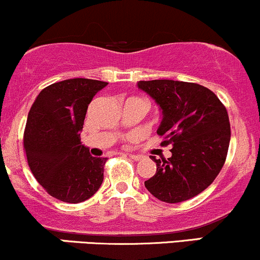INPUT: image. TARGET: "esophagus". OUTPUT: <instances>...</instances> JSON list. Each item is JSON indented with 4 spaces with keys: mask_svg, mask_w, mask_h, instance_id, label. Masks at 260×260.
Wrapping results in <instances>:
<instances>
[{
    "mask_svg": "<svg viewBox=\"0 0 260 260\" xmlns=\"http://www.w3.org/2000/svg\"><path fill=\"white\" fill-rule=\"evenodd\" d=\"M131 156V159H133V160H136V161H139V160H142L143 159V156L142 155H136V154H131L129 155Z\"/></svg>",
    "mask_w": 260,
    "mask_h": 260,
    "instance_id": "1",
    "label": "esophagus"
}]
</instances>
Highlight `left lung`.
<instances>
[{
    "mask_svg": "<svg viewBox=\"0 0 260 260\" xmlns=\"http://www.w3.org/2000/svg\"><path fill=\"white\" fill-rule=\"evenodd\" d=\"M138 86L162 110L161 145L174 147L169 159L150 156L156 174L145 187L161 202L188 201L210 186L225 164L231 138L228 110L210 89L197 83L140 80Z\"/></svg>",
    "mask_w": 260,
    "mask_h": 260,
    "instance_id": "obj_1",
    "label": "left lung"
}]
</instances>
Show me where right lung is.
<instances>
[{"instance_id": "obj_1", "label": "right lung", "mask_w": 260, "mask_h": 260, "mask_svg": "<svg viewBox=\"0 0 260 260\" xmlns=\"http://www.w3.org/2000/svg\"><path fill=\"white\" fill-rule=\"evenodd\" d=\"M106 82L66 79L46 86L31 105L23 144L30 171L53 198L80 203L99 189L106 157L80 143L89 104Z\"/></svg>"}]
</instances>
